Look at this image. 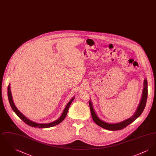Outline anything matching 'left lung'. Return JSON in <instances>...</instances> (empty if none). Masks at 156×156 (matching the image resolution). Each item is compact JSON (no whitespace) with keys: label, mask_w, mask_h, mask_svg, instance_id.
Returning <instances> with one entry per match:
<instances>
[{"label":"left lung","mask_w":156,"mask_h":156,"mask_svg":"<svg viewBox=\"0 0 156 156\" xmlns=\"http://www.w3.org/2000/svg\"><path fill=\"white\" fill-rule=\"evenodd\" d=\"M147 81L146 79L144 80V83H143V92H142V96H141V100L139 104V106L137 108L136 111L134 113L133 115L129 118V119H126L122 122H118V123H107L102 120V119H100L98 115H97L96 112L95 111L93 105L91 102V101H89V107H90V113L92 115V118L95 122V123L98 125V126L109 130H119L124 129L126 127V126H128L130 123H132L134 120H135L137 118H139L143 111H144L146 104V101L147 98Z\"/></svg>","instance_id":"1"}]
</instances>
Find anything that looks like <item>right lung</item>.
Wrapping results in <instances>:
<instances>
[{
  "label": "right lung",
  "instance_id": "right-lung-1",
  "mask_svg": "<svg viewBox=\"0 0 156 156\" xmlns=\"http://www.w3.org/2000/svg\"><path fill=\"white\" fill-rule=\"evenodd\" d=\"M8 99L9 101V103L10 105L13 109V111L15 112V113L19 116V118L20 119H22L24 122H25L27 125H29L31 127H38V128H48V127H51L52 126H55L59 124L61 122L63 121V120L66 118V116H67V112L68 111V109L70 106V105L72 103V102L74 101L75 97H73L70 101L67 104L64 111L62 112V115H61V116L59 117L58 119L51 123H38L36 122H34L32 120H31L29 119H28L27 118H26L23 113H22L20 112L18 110V109L16 108V106H15V104L13 102V98L12 95V93H11V90H10V84L9 85L8 88Z\"/></svg>",
  "mask_w": 156,
  "mask_h": 156
}]
</instances>
